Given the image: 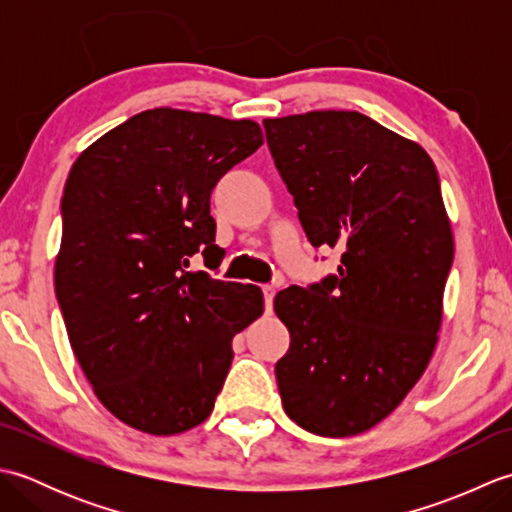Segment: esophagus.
I'll return each instance as SVG.
<instances>
[{
    "label": "esophagus",
    "mask_w": 512,
    "mask_h": 512,
    "mask_svg": "<svg viewBox=\"0 0 512 512\" xmlns=\"http://www.w3.org/2000/svg\"><path fill=\"white\" fill-rule=\"evenodd\" d=\"M264 303H266V312H273V299H275V286H264Z\"/></svg>",
    "instance_id": "obj_1"
}]
</instances>
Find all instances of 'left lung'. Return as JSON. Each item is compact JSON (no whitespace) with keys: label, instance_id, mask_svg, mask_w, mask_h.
Wrapping results in <instances>:
<instances>
[{"label":"left lung","instance_id":"8db88e82","mask_svg":"<svg viewBox=\"0 0 512 512\" xmlns=\"http://www.w3.org/2000/svg\"><path fill=\"white\" fill-rule=\"evenodd\" d=\"M264 127L310 244L343 250L339 275L275 297L290 332L281 402L310 433L356 436L405 400L436 350L453 264L438 171L416 140L358 112Z\"/></svg>","mask_w":512,"mask_h":512}]
</instances>
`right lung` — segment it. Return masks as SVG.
Segmentation results:
<instances>
[{
  "mask_svg": "<svg viewBox=\"0 0 512 512\" xmlns=\"http://www.w3.org/2000/svg\"><path fill=\"white\" fill-rule=\"evenodd\" d=\"M255 121L156 107L81 151L65 180L54 290L72 352L103 407L151 436L211 416L233 336L264 312L217 264L211 191L262 147Z\"/></svg>",
  "mask_w": 512,
  "mask_h": 512,
  "instance_id": "obj_1",
  "label": "right lung"
}]
</instances>
